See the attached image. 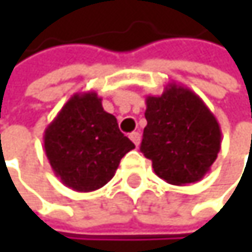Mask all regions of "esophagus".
Returning a JSON list of instances; mask_svg holds the SVG:
<instances>
[{
  "mask_svg": "<svg viewBox=\"0 0 252 252\" xmlns=\"http://www.w3.org/2000/svg\"><path fill=\"white\" fill-rule=\"evenodd\" d=\"M129 138H131V141L138 147V144H140V140H141V137H140V132H137V131H134V132H131L129 134Z\"/></svg>",
  "mask_w": 252,
  "mask_h": 252,
  "instance_id": "esophagus-1",
  "label": "esophagus"
}]
</instances>
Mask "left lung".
I'll return each instance as SVG.
<instances>
[{
	"instance_id": "left-lung-1",
	"label": "left lung",
	"mask_w": 252,
	"mask_h": 252,
	"mask_svg": "<svg viewBox=\"0 0 252 252\" xmlns=\"http://www.w3.org/2000/svg\"><path fill=\"white\" fill-rule=\"evenodd\" d=\"M147 126L140 150L155 174L172 185L203 179L220 152L216 117L188 87L169 83L160 96L146 97Z\"/></svg>"
}]
</instances>
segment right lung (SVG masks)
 <instances>
[{"instance_id":"add662e5","label":"right lung","mask_w":252,"mask_h":252,"mask_svg":"<svg viewBox=\"0 0 252 252\" xmlns=\"http://www.w3.org/2000/svg\"><path fill=\"white\" fill-rule=\"evenodd\" d=\"M43 147L65 187L90 192L114 178L121 159L135 146L103 109L97 93L84 92L73 94L46 126Z\"/></svg>"}]
</instances>
